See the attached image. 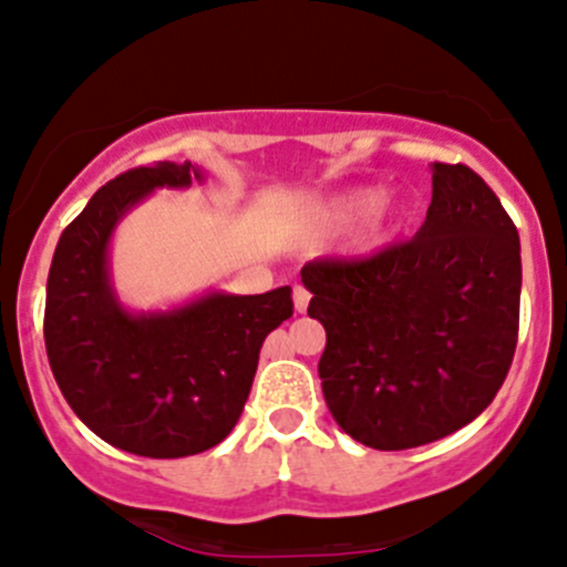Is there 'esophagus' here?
<instances>
[{
    "instance_id": "obj_1",
    "label": "esophagus",
    "mask_w": 567,
    "mask_h": 567,
    "mask_svg": "<svg viewBox=\"0 0 567 567\" xmlns=\"http://www.w3.org/2000/svg\"><path fill=\"white\" fill-rule=\"evenodd\" d=\"M307 305H310V293H307L301 285H296V288H293V310L305 312Z\"/></svg>"
}]
</instances>
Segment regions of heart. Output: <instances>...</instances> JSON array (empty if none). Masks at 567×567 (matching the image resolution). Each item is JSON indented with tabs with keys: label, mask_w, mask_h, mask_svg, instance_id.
<instances>
[{
	"label": "heart",
	"mask_w": 567,
	"mask_h": 567,
	"mask_svg": "<svg viewBox=\"0 0 567 567\" xmlns=\"http://www.w3.org/2000/svg\"><path fill=\"white\" fill-rule=\"evenodd\" d=\"M362 218V238L382 240L399 233L412 218V202L406 196L384 194L379 185H354L323 199L312 213V229L321 235L349 229Z\"/></svg>",
	"instance_id": "obj_1"
}]
</instances>
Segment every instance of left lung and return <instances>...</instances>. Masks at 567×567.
<instances>
[{"instance_id": "obj_1", "label": "left lung", "mask_w": 567, "mask_h": 567, "mask_svg": "<svg viewBox=\"0 0 567 567\" xmlns=\"http://www.w3.org/2000/svg\"><path fill=\"white\" fill-rule=\"evenodd\" d=\"M327 329L323 399L346 435L401 452L463 430L493 401L518 340L520 240L468 166H432L412 240L301 268Z\"/></svg>"}]
</instances>
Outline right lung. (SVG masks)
<instances>
[{
	"label": "right lung",
	"mask_w": 567,
	"mask_h": 567,
	"mask_svg": "<svg viewBox=\"0 0 567 567\" xmlns=\"http://www.w3.org/2000/svg\"><path fill=\"white\" fill-rule=\"evenodd\" d=\"M205 183L194 163L132 168L63 229L47 279L49 365L93 435L137 457L177 460L233 432L268 332L293 316L290 285L238 296L207 290L166 310H130L110 271L115 227L155 190Z\"/></svg>",
	"instance_id": "obj_1"
}]
</instances>
